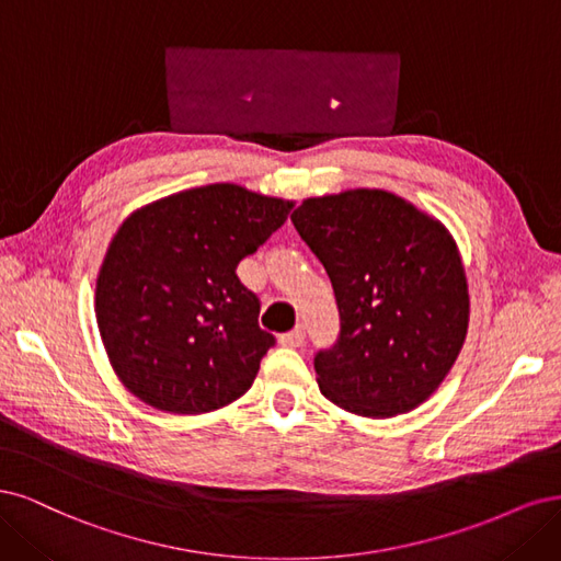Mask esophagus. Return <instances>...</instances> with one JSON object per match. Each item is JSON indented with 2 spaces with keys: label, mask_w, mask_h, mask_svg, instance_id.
I'll list each match as a JSON object with an SVG mask.
<instances>
[{
  "label": "esophagus",
  "mask_w": 561,
  "mask_h": 561,
  "mask_svg": "<svg viewBox=\"0 0 561 561\" xmlns=\"http://www.w3.org/2000/svg\"><path fill=\"white\" fill-rule=\"evenodd\" d=\"M279 342H282L284 347H300L302 342H305V329L298 327V329H294V331H288V333L279 335Z\"/></svg>",
  "instance_id": "34e87169"
}]
</instances>
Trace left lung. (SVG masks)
Masks as SVG:
<instances>
[{
    "label": "left lung",
    "instance_id": "1",
    "mask_svg": "<svg viewBox=\"0 0 561 561\" xmlns=\"http://www.w3.org/2000/svg\"><path fill=\"white\" fill-rule=\"evenodd\" d=\"M291 221L327 267L340 312L335 345L314 356L321 393L373 420L422 405L468 329L466 273L447 228L377 188L307 197Z\"/></svg>",
    "mask_w": 561,
    "mask_h": 561
}]
</instances>
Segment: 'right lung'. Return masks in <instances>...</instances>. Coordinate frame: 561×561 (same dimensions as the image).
<instances>
[{
	"label": "right lung",
	"mask_w": 561,
	"mask_h": 561,
	"mask_svg": "<svg viewBox=\"0 0 561 561\" xmlns=\"http://www.w3.org/2000/svg\"><path fill=\"white\" fill-rule=\"evenodd\" d=\"M294 203L234 184L162 197L123 221L100 267L95 314L121 382L174 414L219 410L254 385L275 335L238 263Z\"/></svg>",
	"instance_id": "1"
}]
</instances>
